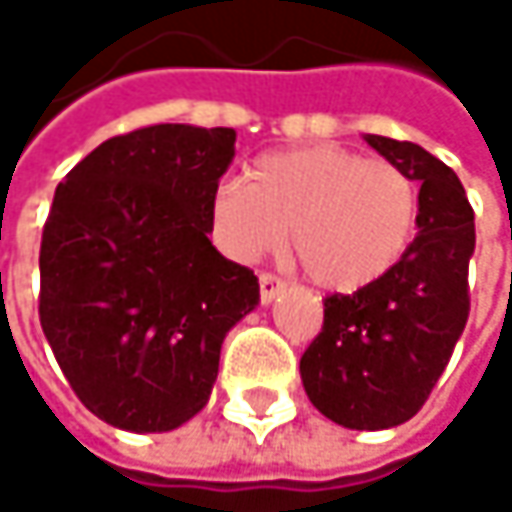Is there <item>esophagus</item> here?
I'll return each mask as SVG.
<instances>
[{"label":"esophagus","instance_id":"obj_1","mask_svg":"<svg viewBox=\"0 0 512 512\" xmlns=\"http://www.w3.org/2000/svg\"><path fill=\"white\" fill-rule=\"evenodd\" d=\"M281 290H284V281L281 278H275L272 272H260V302L263 305H269Z\"/></svg>","mask_w":512,"mask_h":512}]
</instances>
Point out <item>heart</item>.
Returning <instances> with one entry per match:
<instances>
[{"label": "heart", "mask_w": 512, "mask_h": 512, "mask_svg": "<svg viewBox=\"0 0 512 512\" xmlns=\"http://www.w3.org/2000/svg\"><path fill=\"white\" fill-rule=\"evenodd\" d=\"M216 246L240 263L290 246L308 278L353 293L397 266L418 225V189L388 159L308 145L255 159L249 180L225 177L207 207Z\"/></svg>", "instance_id": "1"}]
</instances>
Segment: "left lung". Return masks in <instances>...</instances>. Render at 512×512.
Instances as JSON below:
<instances>
[{
    "label": "left lung",
    "mask_w": 512,
    "mask_h": 512,
    "mask_svg": "<svg viewBox=\"0 0 512 512\" xmlns=\"http://www.w3.org/2000/svg\"><path fill=\"white\" fill-rule=\"evenodd\" d=\"M418 192V234L379 281L329 296L299 361L308 400L347 430H391L430 397L468 320L474 213L460 177L412 142L364 136Z\"/></svg>",
    "instance_id": "1"
}]
</instances>
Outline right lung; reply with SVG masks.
I'll list each match as a JSON object with an SVG mask.
<instances>
[{
    "label": "right lung",
    "instance_id": "right-lung-1",
    "mask_svg": "<svg viewBox=\"0 0 512 512\" xmlns=\"http://www.w3.org/2000/svg\"><path fill=\"white\" fill-rule=\"evenodd\" d=\"M231 127L156 124L94 148L58 183L41 240V326L76 397L130 433L195 418L225 335L260 302L210 243Z\"/></svg>",
    "mask_w": 512,
    "mask_h": 512
}]
</instances>
